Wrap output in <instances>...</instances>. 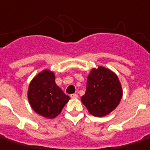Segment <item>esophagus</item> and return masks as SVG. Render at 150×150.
I'll use <instances>...</instances> for the list:
<instances>
[{
  "label": "esophagus",
  "instance_id": "esophagus-1",
  "mask_svg": "<svg viewBox=\"0 0 150 150\" xmlns=\"http://www.w3.org/2000/svg\"><path fill=\"white\" fill-rule=\"evenodd\" d=\"M70 97H71L72 99H77V98H78V95H76V94H72V95H70Z\"/></svg>",
  "mask_w": 150,
  "mask_h": 150
}]
</instances>
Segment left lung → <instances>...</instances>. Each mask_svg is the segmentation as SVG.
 Masks as SVG:
<instances>
[{
	"label": "left lung",
	"instance_id": "obj_1",
	"mask_svg": "<svg viewBox=\"0 0 150 150\" xmlns=\"http://www.w3.org/2000/svg\"><path fill=\"white\" fill-rule=\"evenodd\" d=\"M123 91L119 78L103 66L92 69L88 75L86 91L81 101L92 115L103 117L119 105Z\"/></svg>",
	"mask_w": 150,
	"mask_h": 150
}]
</instances>
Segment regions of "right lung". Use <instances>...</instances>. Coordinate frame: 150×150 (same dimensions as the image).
Wrapping results in <instances>:
<instances>
[{
	"label": "right lung",
	"mask_w": 150,
	"mask_h": 150,
	"mask_svg": "<svg viewBox=\"0 0 150 150\" xmlns=\"http://www.w3.org/2000/svg\"><path fill=\"white\" fill-rule=\"evenodd\" d=\"M69 100L70 97L55 84L54 72L50 70L35 75L29 85V103L35 113L45 118H55Z\"/></svg>",
	"instance_id": "1"
}]
</instances>
